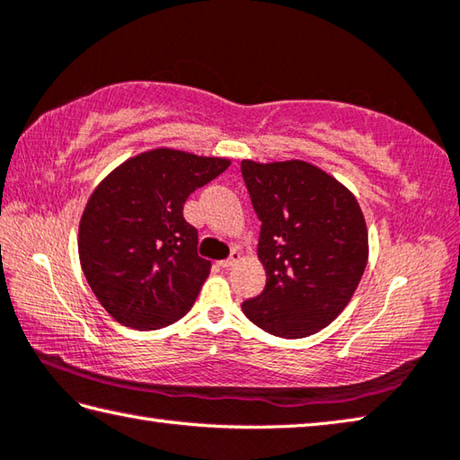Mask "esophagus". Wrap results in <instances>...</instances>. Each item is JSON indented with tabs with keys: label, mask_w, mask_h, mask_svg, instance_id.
<instances>
[{
	"label": "esophagus",
	"mask_w": 460,
	"mask_h": 460,
	"mask_svg": "<svg viewBox=\"0 0 460 460\" xmlns=\"http://www.w3.org/2000/svg\"><path fill=\"white\" fill-rule=\"evenodd\" d=\"M239 263V253H233L229 259H223V261H219V267H223V269H231V267H235Z\"/></svg>",
	"instance_id": "1"
}]
</instances>
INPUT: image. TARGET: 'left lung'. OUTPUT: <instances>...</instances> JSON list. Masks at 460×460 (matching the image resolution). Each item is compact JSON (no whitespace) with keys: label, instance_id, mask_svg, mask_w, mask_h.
<instances>
[{"label":"left lung","instance_id":"8db88e82","mask_svg":"<svg viewBox=\"0 0 460 460\" xmlns=\"http://www.w3.org/2000/svg\"><path fill=\"white\" fill-rule=\"evenodd\" d=\"M251 203L261 221L257 255L267 285L241 305L257 327L301 339L343 311L368 259V233L355 195L317 165L289 159H243Z\"/></svg>","mask_w":460,"mask_h":460}]
</instances>
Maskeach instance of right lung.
I'll use <instances>...</instances> for the list:
<instances>
[{
  "instance_id": "right-lung-1",
  "label": "right lung",
  "mask_w": 460,
  "mask_h": 460,
  "mask_svg": "<svg viewBox=\"0 0 460 460\" xmlns=\"http://www.w3.org/2000/svg\"><path fill=\"white\" fill-rule=\"evenodd\" d=\"M231 159L157 147L117 165L79 221L77 249L97 301L125 327H167L193 307L211 261L197 255L183 203Z\"/></svg>"
}]
</instances>
